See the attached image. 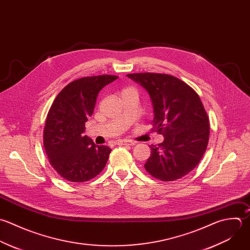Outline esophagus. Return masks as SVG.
Listing matches in <instances>:
<instances>
[{
	"label": "esophagus",
	"mask_w": 250,
	"mask_h": 250,
	"mask_svg": "<svg viewBox=\"0 0 250 250\" xmlns=\"http://www.w3.org/2000/svg\"><path fill=\"white\" fill-rule=\"evenodd\" d=\"M118 145H135V143L133 141H129V140H118L117 141Z\"/></svg>",
	"instance_id": "1"
}]
</instances>
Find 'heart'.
I'll return each mask as SVG.
<instances>
[{
    "instance_id": "obj_1",
    "label": "heart",
    "mask_w": 250,
    "mask_h": 250,
    "mask_svg": "<svg viewBox=\"0 0 250 250\" xmlns=\"http://www.w3.org/2000/svg\"><path fill=\"white\" fill-rule=\"evenodd\" d=\"M126 90H133V91H135L133 88H126V89H125L124 91H126Z\"/></svg>"
}]
</instances>
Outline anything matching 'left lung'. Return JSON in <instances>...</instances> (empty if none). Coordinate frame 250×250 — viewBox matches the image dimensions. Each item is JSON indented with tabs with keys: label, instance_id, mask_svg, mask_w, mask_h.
I'll list each match as a JSON object with an SVG mask.
<instances>
[{
	"label": "left lung",
	"instance_id": "left-lung-1",
	"mask_svg": "<svg viewBox=\"0 0 250 250\" xmlns=\"http://www.w3.org/2000/svg\"><path fill=\"white\" fill-rule=\"evenodd\" d=\"M150 95L152 125L165 136L151 145L145 169L162 181H174L192 171L202 160L209 139V121L197 92L181 80L167 74L126 75Z\"/></svg>",
	"mask_w": 250,
	"mask_h": 250
}]
</instances>
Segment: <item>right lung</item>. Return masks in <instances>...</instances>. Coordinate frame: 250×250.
Instances as JSON below:
<instances>
[{"mask_svg": "<svg viewBox=\"0 0 250 250\" xmlns=\"http://www.w3.org/2000/svg\"><path fill=\"white\" fill-rule=\"evenodd\" d=\"M117 76L85 77L67 84L54 99L45 121L43 146L49 164L65 180L85 182L105 167L111 149L83 135L99 91Z\"/></svg>", "mask_w": 250, "mask_h": 250, "instance_id": "add662e5", "label": "right lung"}]
</instances>
